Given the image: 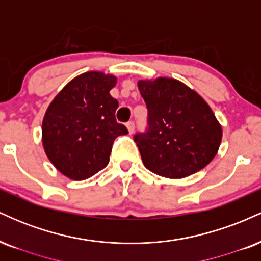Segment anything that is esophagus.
<instances>
[{"label": "esophagus", "instance_id": "esophagus-1", "mask_svg": "<svg viewBox=\"0 0 261 261\" xmlns=\"http://www.w3.org/2000/svg\"><path fill=\"white\" fill-rule=\"evenodd\" d=\"M126 127L128 130V134H134L135 131V122L134 121H128L126 124Z\"/></svg>", "mask_w": 261, "mask_h": 261}]
</instances>
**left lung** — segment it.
<instances>
[{
	"label": "left lung",
	"mask_w": 261,
	"mask_h": 261,
	"mask_svg": "<svg viewBox=\"0 0 261 261\" xmlns=\"http://www.w3.org/2000/svg\"><path fill=\"white\" fill-rule=\"evenodd\" d=\"M148 110L145 133L134 140L148 170L166 178H185L214 160L222 128L208 104L173 79L139 81Z\"/></svg>",
	"instance_id": "obj_1"
}]
</instances>
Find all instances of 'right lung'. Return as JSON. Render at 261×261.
Segmentation results:
<instances>
[{
	"label": "right lung",
	"mask_w": 261,
	"mask_h": 261,
	"mask_svg": "<svg viewBox=\"0 0 261 261\" xmlns=\"http://www.w3.org/2000/svg\"><path fill=\"white\" fill-rule=\"evenodd\" d=\"M115 85L112 74L86 72L65 86L45 113V153L70 179L85 180L106 168L114 140L128 133L115 119L119 103L109 93Z\"/></svg>",
	"instance_id": "1"
}]
</instances>
